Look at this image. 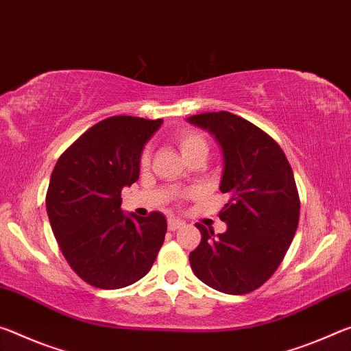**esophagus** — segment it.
<instances>
[{
  "label": "esophagus",
  "mask_w": 351,
  "mask_h": 351,
  "mask_svg": "<svg viewBox=\"0 0 351 351\" xmlns=\"http://www.w3.org/2000/svg\"><path fill=\"white\" fill-rule=\"evenodd\" d=\"M183 226H185V222L180 221V219H176V217H169V219H168V228L171 230V232H174V230H179Z\"/></svg>",
  "instance_id": "obj_1"
}]
</instances>
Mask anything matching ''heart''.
<instances>
[{
  "label": "heart",
  "mask_w": 351,
  "mask_h": 351,
  "mask_svg": "<svg viewBox=\"0 0 351 351\" xmlns=\"http://www.w3.org/2000/svg\"><path fill=\"white\" fill-rule=\"evenodd\" d=\"M176 141L185 158L194 157V155H205L206 157V154H208V143H206L204 135H200L199 132H193V130L180 132V134L177 135ZM149 160H151V149L146 147L141 154L140 162L143 166H147Z\"/></svg>",
  "instance_id": "1"
}]
</instances>
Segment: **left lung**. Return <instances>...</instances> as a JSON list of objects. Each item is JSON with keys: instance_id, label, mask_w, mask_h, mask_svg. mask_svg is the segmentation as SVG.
Wrapping results in <instances>:
<instances>
[{"instance_id": "left-lung-1", "label": "left lung", "mask_w": 351, "mask_h": 351, "mask_svg": "<svg viewBox=\"0 0 351 351\" xmlns=\"http://www.w3.org/2000/svg\"><path fill=\"white\" fill-rule=\"evenodd\" d=\"M188 123L208 130L222 147L219 189L228 194L219 211L227 230L215 234L196 223L202 239L189 264L210 288L247 294L272 277L295 234L300 200L294 172L277 141L244 118L210 112Z\"/></svg>"}]
</instances>
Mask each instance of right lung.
I'll list each match as a JSON object with an SVG mask.
<instances>
[{
    "mask_svg": "<svg viewBox=\"0 0 351 351\" xmlns=\"http://www.w3.org/2000/svg\"><path fill=\"white\" fill-rule=\"evenodd\" d=\"M163 119L110 117L60 155L46 193V211L65 260L101 289L134 285L151 271L165 241L166 217L121 210V189L140 177L146 143Z\"/></svg>",
    "mask_w": 351,
    "mask_h": 351,
    "instance_id": "right-lung-1",
    "label": "right lung"
}]
</instances>
